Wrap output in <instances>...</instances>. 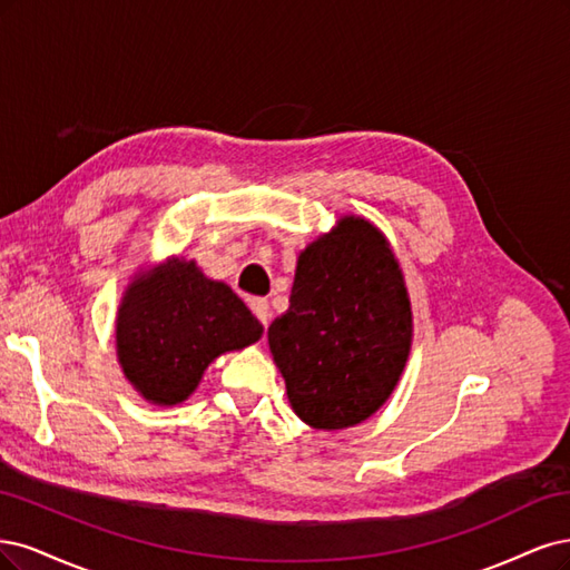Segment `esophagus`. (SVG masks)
Here are the masks:
<instances>
[{"mask_svg":"<svg viewBox=\"0 0 570 570\" xmlns=\"http://www.w3.org/2000/svg\"><path fill=\"white\" fill-rule=\"evenodd\" d=\"M250 309H253V315L258 317V320L267 326V322H269V317H272L269 303H267L265 298H253V301H250Z\"/></svg>","mask_w":570,"mask_h":570,"instance_id":"esophagus-1","label":"esophagus"}]
</instances>
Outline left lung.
<instances>
[{
  "instance_id": "left-lung-1",
  "label": "left lung",
  "mask_w": 570,
  "mask_h": 570,
  "mask_svg": "<svg viewBox=\"0 0 570 570\" xmlns=\"http://www.w3.org/2000/svg\"><path fill=\"white\" fill-rule=\"evenodd\" d=\"M288 303L267 338L293 412L326 431L372 416L412 345L405 279L383 234L343 217L301 253Z\"/></svg>"
}]
</instances>
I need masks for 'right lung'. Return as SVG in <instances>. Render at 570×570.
<instances>
[{
    "mask_svg": "<svg viewBox=\"0 0 570 570\" xmlns=\"http://www.w3.org/2000/svg\"><path fill=\"white\" fill-rule=\"evenodd\" d=\"M261 334L263 324L227 284L177 258L127 288L116 320L122 372L156 405L187 400L217 355Z\"/></svg>",
    "mask_w": 570,
    "mask_h": 570,
    "instance_id": "1",
    "label": "right lung"
}]
</instances>
